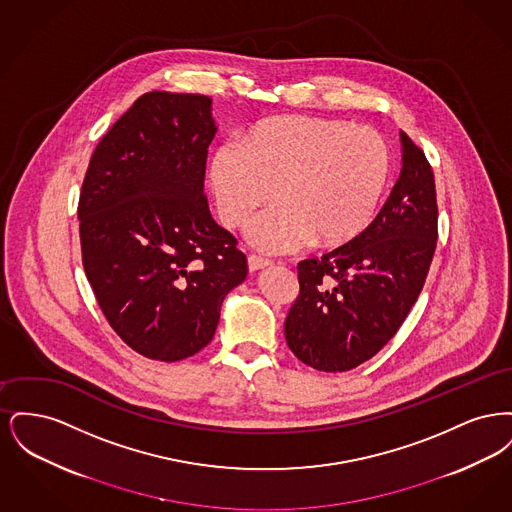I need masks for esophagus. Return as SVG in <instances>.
<instances>
[{
  "label": "esophagus",
  "mask_w": 512,
  "mask_h": 512,
  "mask_svg": "<svg viewBox=\"0 0 512 512\" xmlns=\"http://www.w3.org/2000/svg\"><path fill=\"white\" fill-rule=\"evenodd\" d=\"M272 265L268 259H263V257H259V255H249L247 257V267H249V272H257V270H263V268H268Z\"/></svg>",
  "instance_id": "esophagus-1"
}]
</instances>
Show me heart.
<instances>
[{
  "mask_svg": "<svg viewBox=\"0 0 512 512\" xmlns=\"http://www.w3.org/2000/svg\"><path fill=\"white\" fill-rule=\"evenodd\" d=\"M390 174V149L370 126L318 117L257 122L240 144L219 147L211 188L228 228L251 222L247 240L265 253H290L313 240L338 247L355 240L376 213Z\"/></svg>",
  "mask_w": 512,
  "mask_h": 512,
  "instance_id": "heart-1",
  "label": "heart"
}]
</instances>
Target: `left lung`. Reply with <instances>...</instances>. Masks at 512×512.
Segmentation results:
<instances>
[{
  "mask_svg": "<svg viewBox=\"0 0 512 512\" xmlns=\"http://www.w3.org/2000/svg\"><path fill=\"white\" fill-rule=\"evenodd\" d=\"M401 172L378 217L355 240L297 265L299 295L284 322L293 355L343 372L395 336L422 292L438 242L434 172L401 130Z\"/></svg>",
  "mask_w": 512,
  "mask_h": 512,
  "instance_id": "obj_1",
  "label": "left lung"
}]
</instances>
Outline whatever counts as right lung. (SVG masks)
Returning <instances> with one entry per match:
<instances>
[{"label":"right lung","instance_id":"add662e5","mask_svg":"<svg viewBox=\"0 0 512 512\" xmlns=\"http://www.w3.org/2000/svg\"><path fill=\"white\" fill-rule=\"evenodd\" d=\"M215 132L211 98L149 92L99 140L82 184L86 278L111 328L147 359L201 351L247 276L203 195Z\"/></svg>","mask_w":512,"mask_h":512}]
</instances>
